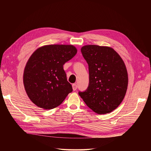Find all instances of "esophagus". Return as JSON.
Returning <instances> with one entry per match:
<instances>
[{
    "instance_id": "esophagus-1",
    "label": "esophagus",
    "mask_w": 151,
    "mask_h": 151,
    "mask_svg": "<svg viewBox=\"0 0 151 151\" xmlns=\"http://www.w3.org/2000/svg\"><path fill=\"white\" fill-rule=\"evenodd\" d=\"M72 88L73 91H76L77 89V85L76 84H72Z\"/></svg>"
}]
</instances>
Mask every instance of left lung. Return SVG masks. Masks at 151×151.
<instances>
[{"mask_svg": "<svg viewBox=\"0 0 151 151\" xmlns=\"http://www.w3.org/2000/svg\"><path fill=\"white\" fill-rule=\"evenodd\" d=\"M81 51L89 66V83L79 95L95 113L112 112L121 104L127 89L128 74L123 60L108 46L86 45Z\"/></svg>", "mask_w": 151, "mask_h": 151, "instance_id": "8db88e82", "label": "left lung"}]
</instances>
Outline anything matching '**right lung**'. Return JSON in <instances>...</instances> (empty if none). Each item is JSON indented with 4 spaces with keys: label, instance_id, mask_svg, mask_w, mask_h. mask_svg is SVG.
Masks as SVG:
<instances>
[{
    "label": "right lung",
    "instance_id": "add662e5",
    "mask_svg": "<svg viewBox=\"0 0 151 151\" xmlns=\"http://www.w3.org/2000/svg\"><path fill=\"white\" fill-rule=\"evenodd\" d=\"M76 52L71 45H50L39 47L31 55L24 70L23 83L35 105L45 109H53L73 91L63 65Z\"/></svg>",
    "mask_w": 151,
    "mask_h": 151
}]
</instances>
